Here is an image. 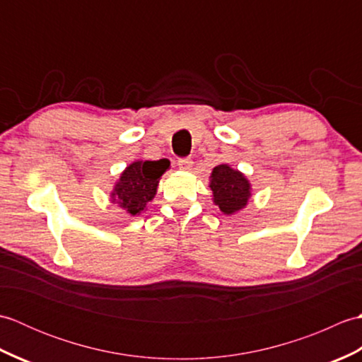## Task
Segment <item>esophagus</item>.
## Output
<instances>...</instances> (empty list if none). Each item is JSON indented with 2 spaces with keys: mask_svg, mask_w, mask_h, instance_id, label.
<instances>
[{
  "mask_svg": "<svg viewBox=\"0 0 362 362\" xmlns=\"http://www.w3.org/2000/svg\"><path fill=\"white\" fill-rule=\"evenodd\" d=\"M177 165H179V168L183 169V171H191V168H193V161H191V158H180L177 161Z\"/></svg>",
  "mask_w": 362,
  "mask_h": 362,
  "instance_id": "1",
  "label": "esophagus"
}]
</instances>
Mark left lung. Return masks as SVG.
Wrapping results in <instances>:
<instances>
[{"label":"left lung","instance_id":"obj_1","mask_svg":"<svg viewBox=\"0 0 362 362\" xmlns=\"http://www.w3.org/2000/svg\"><path fill=\"white\" fill-rule=\"evenodd\" d=\"M213 202L224 214H235L245 209L252 196V185L241 171L228 165L213 168L210 175Z\"/></svg>","mask_w":362,"mask_h":362}]
</instances>
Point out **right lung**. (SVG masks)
Masks as SVG:
<instances>
[{
	"label": "right lung",
	"mask_w": 362,
	"mask_h": 362,
	"mask_svg": "<svg viewBox=\"0 0 362 362\" xmlns=\"http://www.w3.org/2000/svg\"><path fill=\"white\" fill-rule=\"evenodd\" d=\"M169 168V160H136L121 173L110 193L112 202L118 204L130 216H136L146 210L157 194L161 175Z\"/></svg>",
	"instance_id": "obj_1"
}]
</instances>
